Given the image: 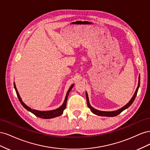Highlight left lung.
Masks as SVG:
<instances>
[{
    "label": "left lung",
    "instance_id": "8db88e82",
    "mask_svg": "<svg viewBox=\"0 0 150 150\" xmlns=\"http://www.w3.org/2000/svg\"><path fill=\"white\" fill-rule=\"evenodd\" d=\"M139 84H140V76H139V81H138V87L137 88V90H136V91L133 95V96L131 98V100L129 101L128 103H127V104L125 106H123L122 108H121V109H119L117 111H99L96 110V109H94V108H93L90 105L89 102V98H88V95L87 94V93H86V100H87V104H88V106L89 107V108L91 110L94 114L95 115H97L98 116H108V117H114L116 116L117 115H120V113L126 109L128 108L131 105V104L133 103V101H134L135 98L137 96V94L138 93V91L139 87Z\"/></svg>",
    "mask_w": 150,
    "mask_h": 150
}]
</instances>
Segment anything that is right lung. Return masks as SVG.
<instances>
[{"mask_svg":"<svg viewBox=\"0 0 150 150\" xmlns=\"http://www.w3.org/2000/svg\"><path fill=\"white\" fill-rule=\"evenodd\" d=\"M14 84V88L15 90L16 91L17 95V97L18 99H19V100L20 101L21 103L22 106L24 107V108H25L27 110L31 112L32 113H33L34 115H35L36 116L39 117L40 118H42V119H51V118H54V117H56L57 116H61L62 113L64 110H65V108L66 107V104H67V98H68V95H69V92L71 91V90L72 89V87H73L74 84H72L70 88L68 90V91L66 94V96L64 99V101L63 103V104H62V106H60L59 108L56 109V110H51V111H38V110H33V109H31L30 107L26 105V104L22 102V100L21 99L20 96H19V94L17 91V89L16 88V86L15 84V83H13Z\"/></svg>","mask_w":150,"mask_h":150,"instance_id":"obj_1","label":"right lung"}]
</instances>
